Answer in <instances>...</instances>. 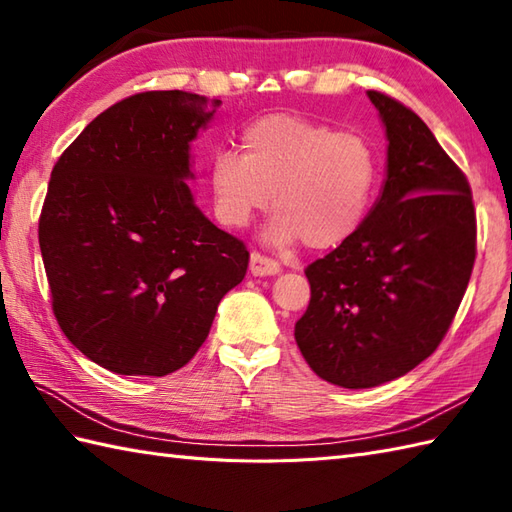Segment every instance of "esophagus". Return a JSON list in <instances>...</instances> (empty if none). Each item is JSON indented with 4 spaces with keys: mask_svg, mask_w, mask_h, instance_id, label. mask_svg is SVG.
Listing matches in <instances>:
<instances>
[{
    "mask_svg": "<svg viewBox=\"0 0 512 512\" xmlns=\"http://www.w3.org/2000/svg\"><path fill=\"white\" fill-rule=\"evenodd\" d=\"M248 273L253 277H273L279 273V264L259 253H250Z\"/></svg>",
    "mask_w": 512,
    "mask_h": 512,
    "instance_id": "1",
    "label": "esophagus"
}]
</instances>
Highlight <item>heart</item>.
<instances>
[{
    "mask_svg": "<svg viewBox=\"0 0 512 512\" xmlns=\"http://www.w3.org/2000/svg\"><path fill=\"white\" fill-rule=\"evenodd\" d=\"M374 184L365 138L299 114L257 118L242 132V156L220 151L209 162L217 220L244 228L270 204L264 242L275 248L341 246L363 226Z\"/></svg>",
    "mask_w": 512,
    "mask_h": 512,
    "instance_id": "obj_1",
    "label": "heart"
}]
</instances>
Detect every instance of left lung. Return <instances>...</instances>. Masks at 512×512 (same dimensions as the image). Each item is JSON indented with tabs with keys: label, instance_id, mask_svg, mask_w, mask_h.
<instances>
[{
	"label": "left lung",
	"instance_id": "left-lung-1",
	"mask_svg": "<svg viewBox=\"0 0 512 512\" xmlns=\"http://www.w3.org/2000/svg\"><path fill=\"white\" fill-rule=\"evenodd\" d=\"M387 138L380 195L363 226L310 264V306L295 325L319 378L367 389L436 352L475 262V209L464 173L418 114L367 92Z\"/></svg>",
	"mask_w": 512,
	"mask_h": 512
}]
</instances>
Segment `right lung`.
Instances as JSON below:
<instances>
[{
	"label": "right lung",
	"mask_w": 512,
	"mask_h": 512,
	"mask_svg": "<svg viewBox=\"0 0 512 512\" xmlns=\"http://www.w3.org/2000/svg\"><path fill=\"white\" fill-rule=\"evenodd\" d=\"M222 101L167 90L112 105L52 169L39 246L68 341L123 376H167L209 336L248 250L195 204L191 143Z\"/></svg>",
	"instance_id": "1"
}]
</instances>
